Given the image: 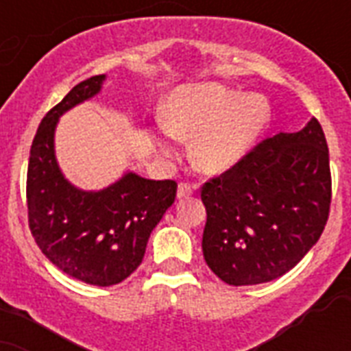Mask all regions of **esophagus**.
Instances as JSON below:
<instances>
[{
    "mask_svg": "<svg viewBox=\"0 0 351 351\" xmlns=\"http://www.w3.org/2000/svg\"><path fill=\"white\" fill-rule=\"evenodd\" d=\"M193 193H195V187L186 184V182H180V184H178V189H176V197L187 198V197H191Z\"/></svg>",
    "mask_w": 351,
    "mask_h": 351,
    "instance_id": "obj_1",
    "label": "esophagus"
}]
</instances>
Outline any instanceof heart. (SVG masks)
<instances>
[{
    "mask_svg": "<svg viewBox=\"0 0 351 351\" xmlns=\"http://www.w3.org/2000/svg\"><path fill=\"white\" fill-rule=\"evenodd\" d=\"M271 120V106L262 95H244L226 85L176 87L164 104V123L153 138L165 154L175 138L191 143V160L206 175H222L239 164Z\"/></svg>",
    "mask_w": 351,
    "mask_h": 351,
    "instance_id": "obj_1",
    "label": "heart"
}]
</instances>
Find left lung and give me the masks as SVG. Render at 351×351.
Masks as SVG:
<instances>
[{"label":"left lung","mask_w":351,"mask_h":351,"mask_svg":"<svg viewBox=\"0 0 351 351\" xmlns=\"http://www.w3.org/2000/svg\"><path fill=\"white\" fill-rule=\"evenodd\" d=\"M204 258L231 286L275 280L302 261L326 226L330 154L321 123L278 132L204 184Z\"/></svg>","instance_id":"left-lung-1"}]
</instances>
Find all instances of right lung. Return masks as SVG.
Segmentation results:
<instances>
[{
	"mask_svg": "<svg viewBox=\"0 0 351 351\" xmlns=\"http://www.w3.org/2000/svg\"><path fill=\"white\" fill-rule=\"evenodd\" d=\"M106 74L80 82L41 120L30 147L27 208L43 255L69 277L93 286L125 280L142 264L151 231L173 206L176 182L127 171L114 184L85 191L65 178L54 151L58 120L101 90Z\"/></svg>",
	"mask_w": 351,
	"mask_h": 351,
	"instance_id": "add662e5",
	"label": "right lung"
}]
</instances>
